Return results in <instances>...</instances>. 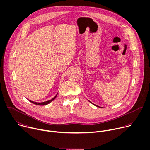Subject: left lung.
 I'll list each match as a JSON object with an SVG mask.
<instances>
[{"label": "left lung", "instance_id": "1", "mask_svg": "<svg viewBox=\"0 0 150 150\" xmlns=\"http://www.w3.org/2000/svg\"><path fill=\"white\" fill-rule=\"evenodd\" d=\"M90 103H91V101H90ZM92 103V104H94V105H96V106H97V107H99V106H98V105H96V104H93V103ZM99 108H101V107H99Z\"/></svg>", "mask_w": 150, "mask_h": 150}]
</instances>
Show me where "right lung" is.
<instances>
[{"mask_svg":"<svg viewBox=\"0 0 150 150\" xmlns=\"http://www.w3.org/2000/svg\"><path fill=\"white\" fill-rule=\"evenodd\" d=\"M57 93L56 95L53 98H52L51 100H48V101H44V102H41V103H38V102H35V101H33L30 100H29L30 102H31L32 103H34V104H37V105H47V104H49V103H51L52 101H53V100L56 98V97H57Z\"/></svg>","mask_w":150,"mask_h":150,"instance_id":"right-lung-1","label":"right lung"}]
</instances>
